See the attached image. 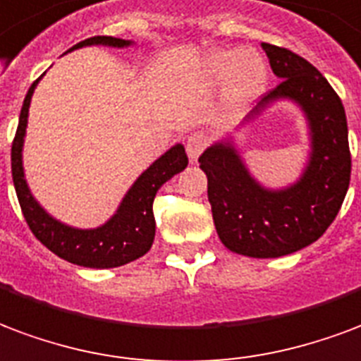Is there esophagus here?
<instances>
[{
	"mask_svg": "<svg viewBox=\"0 0 361 361\" xmlns=\"http://www.w3.org/2000/svg\"><path fill=\"white\" fill-rule=\"evenodd\" d=\"M208 145V133L204 132H193L188 137V154L189 160L195 162V160L201 157V153L207 149Z\"/></svg>",
	"mask_w": 361,
	"mask_h": 361,
	"instance_id": "34e87169",
	"label": "esophagus"
}]
</instances>
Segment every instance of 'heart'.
<instances>
[{
	"label": "heart",
	"instance_id": "b5f03b06",
	"mask_svg": "<svg viewBox=\"0 0 361 361\" xmlns=\"http://www.w3.org/2000/svg\"><path fill=\"white\" fill-rule=\"evenodd\" d=\"M208 74L212 78L226 80V97L231 105H245L256 97L266 84V65L255 51H231L214 53L208 59Z\"/></svg>",
	"mask_w": 361,
	"mask_h": 361
}]
</instances>
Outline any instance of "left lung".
Here are the masks:
<instances>
[{
  "instance_id": "1",
  "label": "left lung",
  "mask_w": 361,
  "mask_h": 361,
  "mask_svg": "<svg viewBox=\"0 0 361 361\" xmlns=\"http://www.w3.org/2000/svg\"><path fill=\"white\" fill-rule=\"evenodd\" d=\"M262 47L281 82L250 114L283 97L302 106L312 132L306 172L293 188L268 191L250 178L231 143L212 145L199 162L221 243L237 255L279 258L317 241L333 224L350 185L352 157L343 101L322 72L290 49Z\"/></svg>"
}]
</instances>
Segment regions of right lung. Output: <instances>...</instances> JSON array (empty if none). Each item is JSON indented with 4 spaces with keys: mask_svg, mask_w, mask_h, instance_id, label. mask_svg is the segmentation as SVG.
I'll return each instance as SVG.
<instances>
[{
    "mask_svg": "<svg viewBox=\"0 0 361 361\" xmlns=\"http://www.w3.org/2000/svg\"><path fill=\"white\" fill-rule=\"evenodd\" d=\"M103 44L113 47H124L130 42L113 36H93L76 44L72 49L84 45ZM71 49V51H72ZM39 78L30 85L24 97L18 128L11 147V172L13 183L17 191L18 204L23 216L32 233L36 235L42 245L66 262L84 266V268H118L124 264L137 260L149 252L154 239V195L162 183H166L173 173L185 170L188 154L183 145H173L168 153L159 160H154L145 172L141 173L132 189L128 191L124 201L116 210V214L97 229H74L61 221L53 220L51 216L34 201L28 191L23 172V141L28 122V106H30L32 93Z\"/></svg>",
    "mask_w": 361,
    "mask_h": 361,
    "instance_id": "right-lung-1",
    "label": "right lung"
}]
</instances>
